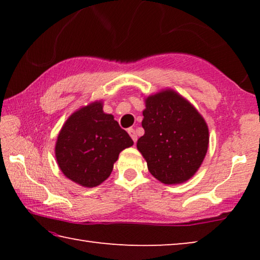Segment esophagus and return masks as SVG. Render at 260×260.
<instances>
[{
	"instance_id": "esophagus-1",
	"label": "esophagus",
	"mask_w": 260,
	"mask_h": 260,
	"mask_svg": "<svg viewBox=\"0 0 260 260\" xmlns=\"http://www.w3.org/2000/svg\"><path fill=\"white\" fill-rule=\"evenodd\" d=\"M127 132H128V134L131 135L132 140H133L134 143H135L136 140H138V135H136V133H135V129L134 128H128V129H127Z\"/></svg>"
}]
</instances>
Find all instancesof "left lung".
<instances>
[{
    "instance_id": "obj_1",
    "label": "left lung",
    "mask_w": 260,
    "mask_h": 260,
    "mask_svg": "<svg viewBox=\"0 0 260 260\" xmlns=\"http://www.w3.org/2000/svg\"><path fill=\"white\" fill-rule=\"evenodd\" d=\"M144 135L136 143L148 170L165 184L186 182L203 162L209 128L197 109L173 89L144 99Z\"/></svg>"
}]
</instances>
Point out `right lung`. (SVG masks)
Segmentation results:
<instances>
[{"label":"right lung","mask_w":260,"mask_h":260,"mask_svg":"<svg viewBox=\"0 0 260 260\" xmlns=\"http://www.w3.org/2000/svg\"><path fill=\"white\" fill-rule=\"evenodd\" d=\"M133 143L112 114L103 111L102 101H95L78 109L64 122L55 156L65 177L93 188L110 177L119 153Z\"/></svg>","instance_id":"add662e5"}]
</instances>
